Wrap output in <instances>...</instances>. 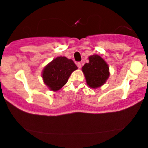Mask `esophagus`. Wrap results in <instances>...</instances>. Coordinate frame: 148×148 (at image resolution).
<instances>
[{"instance_id":"obj_1","label":"esophagus","mask_w":148,"mask_h":148,"mask_svg":"<svg viewBox=\"0 0 148 148\" xmlns=\"http://www.w3.org/2000/svg\"><path fill=\"white\" fill-rule=\"evenodd\" d=\"M77 66H78V68L80 69L82 67V64L80 62H78V63H77Z\"/></svg>"}]
</instances>
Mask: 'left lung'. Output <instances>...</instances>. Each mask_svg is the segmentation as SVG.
Segmentation results:
<instances>
[{
  "instance_id": "8db88e82",
  "label": "left lung",
  "mask_w": 148,
  "mask_h": 148,
  "mask_svg": "<svg viewBox=\"0 0 148 148\" xmlns=\"http://www.w3.org/2000/svg\"><path fill=\"white\" fill-rule=\"evenodd\" d=\"M89 63L83 66L82 70L86 84L92 89L102 86L110 77V68L107 62L97 54L89 56Z\"/></svg>"
}]
</instances>
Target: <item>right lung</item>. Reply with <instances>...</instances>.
<instances>
[{
    "mask_svg": "<svg viewBox=\"0 0 148 148\" xmlns=\"http://www.w3.org/2000/svg\"><path fill=\"white\" fill-rule=\"evenodd\" d=\"M77 69L71 59L58 56L44 68L41 74L43 81L51 91L56 92L64 86L71 73Z\"/></svg>",
    "mask_w": 148,
    "mask_h": 148,
    "instance_id": "right-lung-1",
    "label": "right lung"
}]
</instances>
